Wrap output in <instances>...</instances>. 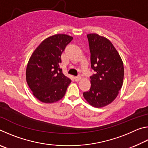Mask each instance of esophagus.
Instances as JSON below:
<instances>
[{"mask_svg":"<svg viewBox=\"0 0 148 148\" xmlns=\"http://www.w3.org/2000/svg\"><path fill=\"white\" fill-rule=\"evenodd\" d=\"M74 79H75V81H76V82L79 81V80L81 79V76H76V77H74Z\"/></svg>","mask_w":148,"mask_h":148,"instance_id":"34e87169","label":"esophagus"}]
</instances>
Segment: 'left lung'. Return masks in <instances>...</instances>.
Listing matches in <instances>:
<instances>
[{
    "label": "left lung",
    "mask_w": 148,
    "mask_h": 148,
    "mask_svg": "<svg viewBox=\"0 0 148 148\" xmlns=\"http://www.w3.org/2000/svg\"><path fill=\"white\" fill-rule=\"evenodd\" d=\"M91 52V68L95 74L91 78V88L83 93L92 106L102 108L113 102L123 82V62L108 39L92 33L87 35Z\"/></svg>",
    "instance_id": "8db88e82"
}]
</instances>
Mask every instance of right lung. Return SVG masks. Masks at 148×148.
Listing matches in <instances>:
<instances>
[{"mask_svg":"<svg viewBox=\"0 0 148 148\" xmlns=\"http://www.w3.org/2000/svg\"><path fill=\"white\" fill-rule=\"evenodd\" d=\"M73 37L64 34L47 38L35 49L27 63L26 80L36 98L44 103L59 101L71 79L62 73L61 56Z\"/></svg>","mask_w":148,"mask_h":148,"instance_id":"right-lung-1","label":"right lung"}]
</instances>
